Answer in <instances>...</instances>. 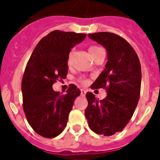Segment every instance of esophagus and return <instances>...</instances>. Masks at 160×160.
Wrapping results in <instances>:
<instances>
[{
    "label": "esophagus",
    "mask_w": 160,
    "mask_h": 160,
    "mask_svg": "<svg viewBox=\"0 0 160 160\" xmlns=\"http://www.w3.org/2000/svg\"><path fill=\"white\" fill-rule=\"evenodd\" d=\"M81 92H80V94H81V96H85L86 95V93H87V91L84 90V89H81V91H80Z\"/></svg>",
    "instance_id": "esophagus-1"
}]
</instances>
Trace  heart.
<instances>
[{
	"mask_svg": "<svg viewBox=\"0 0 160 160\" xmlns=\"http://www.w3.org/2000/svg\"><path fill=\"white\" fill-rule=\"evenodd\" d=\"M100 49H102L101 48H99V47H98V46H91V47H89V49H88V50H89V53L91 54V56H92L94 55V54H96V53L98 51V50H100ZM84 83L86 82V80H82Z\"/></svg>",
	"mask_w": 160,
	"mask_h": 160,
	"instance_id": "b5f03b06",
	"label": "heart"
}]
</instances>
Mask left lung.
I'll list each match as a JSON object with an SVG mask.
<instances>
[{
  "mask_svg": "<svg viewBox=\"0 0 160 160\" xmlns=\"http://www.w3.org/2000/svg\"><path fill=\"white\" fill-rule=\"evenodd\" d=\"M107 50L105 68L91 86L105 88L107 96L102 100L92 92L86 97L88 105L85 116L92 130L110 136L121 132L130 121L140 98L141 68L140 60L132 46L111 32L88 34Z\"/></svg>",
  "mask_w": 160,
  "mask_h": 160,
  "instance_id": "8db88e82",
  "label": "left lung"
}]
</instances>
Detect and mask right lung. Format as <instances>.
<instances>
[{
  "label": "right lung",
  "mask_w": 160,
  "mask_h": 160,
  "mask_svg": "<svg viewBox=\"0 0 160 160\" xmlns=\"http://www.w3.org/2000/svg\"><path fill=\"white\" fill-rule=\"evenodd\" d=\"M85 33L53 31L33 50L22 78L23 109L30 126L45 138L59 135L66 128L74 99L80 91L71 84L67 93L53 90L58 79H65L71 49L82 42Z\"/></svg>",
  "instance_id": "add662e5"
}]
</instances>
